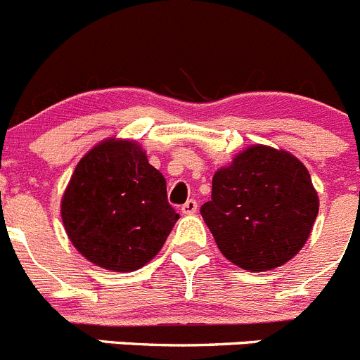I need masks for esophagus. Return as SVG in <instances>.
<instances>
[{"mask_svg":"<svg viewBox=\"0 0 360 360\" xmlns=\"http://www.w3.org/2000/svg\"><path fill=\"white\" fill-rule=\"evenodd\" d=\"M181 212H183L184 215H193V213L197 212V202L193 199L186 200V202H184L183 206H181Z\"/></svg>","mask_w":360,"mask_h":360,"instance_id":"esophagus-1","label":"esophagus"}]
</instances>
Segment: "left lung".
Here are the masks:
<instances>
[{
  "label": "left lung",
  "instance_id": "obj_1",
  "mask_svg": "<svg viewBox=\"0 0 360 360\" xmlns=\"http://www.w3.org/2000/svg\"><path fill=\"white\" fill-rule=\"evenodd\" d=\"M319 197L307 167L283 148L251 145L219 168L200 215L231 264L262 273L309 240Z\"/></svg>",
  "mask_w": 360,
  "mask_h": 360
}]
</instances>
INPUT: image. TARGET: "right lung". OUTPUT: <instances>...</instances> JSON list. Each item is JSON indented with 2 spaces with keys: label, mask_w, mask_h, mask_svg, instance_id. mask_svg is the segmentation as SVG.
<instances>
[{
  "label": "right lung",
  "mask_w": 360,
  "mask_h": 360,
  "mask_svg": "<svg viewBox=\"0 0 360 360\" xmlns=\"http://www.w3.org/2000/svg\"><path fill=\"white\" fill-rule=\"evenodd\" d=\"M68 238L86 260L131 273L156 257L179 215L138 141L108 138L79 161L60 199Z\"/></svg>",
  "instance_id": "right-lung-1"
}]
</instances>
